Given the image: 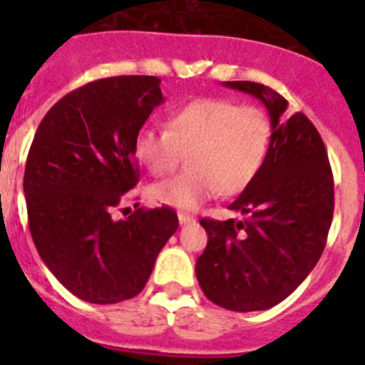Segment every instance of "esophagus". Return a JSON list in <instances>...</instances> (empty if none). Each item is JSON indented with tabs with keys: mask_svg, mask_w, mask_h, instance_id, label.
Segmentation results:
<instances>
[{
	"mask_svg": "<svg viewBox=\"0 0 365 365\" xmlns=\"http://www.w3.org/2000/svg\"><path fill=\"white\" fill-rule=\"evenodd\" d=\"M178 220H180V223H182V225L195 222V217L191 216V214H185V212H178Z\"/></svg>",
	"mask_w": 365,
	"mask_h": 365,
	"instance_id": "obj_1",
	"label": "esophagus"
}]
</instances>
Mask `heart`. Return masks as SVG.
Masks as SVG:
<instances>
[{
    "mask_svg": "<svg viewBox=\"0 0 365 365\" xmlns=\"http://www.w3.org/2000/svg\"><path fill=\"white\" fill-rule=\"evenodd\" d=\"M271 119L257 106L231 98H197L166 119V130L142 126L132 153L153 176L172 172L187 153L189 172L153 183L157 205L195 210L217 195H237L252 185L271 145Z\"/></svg>",
    "mask_w": 365,
    "mask_h": 365,
    "instance_id": "b5f03b06",
    "label": "heart"
}]
</instances>
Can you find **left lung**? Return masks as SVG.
Instances as JSON below:
<instances>
[{"mask_svg": "<svg viewBox=\"0 0 365 365\" xmlns=\"http://www.w3.org/2000/svg\"><path fill=\"white\" fill-rule=\"evenodd\" d=\"M259 98L271 117V145L252 185L229 206L242 220L202 217L208 244L195 265L212 303L237 312L284 301L320 259L334 217V174L307 115L286 119L284 96L252 81H225Z\"/></svg>", "mask_w": 365, "mask_h": 365, "instance_id": "1", "label": "left lung"}]
</instances>
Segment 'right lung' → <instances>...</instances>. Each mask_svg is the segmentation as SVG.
<instances>
[{
	"label": "right lung",
	"instance_id": "obj_1",
	"mask_svg": "<svg viewBox=\"0 0 365 365\" xmlns=\"http://www.w3.org/2000/svg\"><path fill=\"white\" fill-rule=\"evenodd\" d=\"M159 85L151 76L87 83L47 111L31 142L24 170L31 239L48 271L88 303L140 294L178 229L170 206L113 216L138 183L132 142L165 100Z\"/></svg>",
	"mask_w": 365,
	"mask_h": 365
}]
</instances>
